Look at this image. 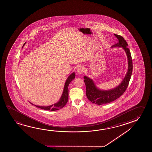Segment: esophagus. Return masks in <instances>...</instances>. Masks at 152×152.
<instances>
[{"label":"esophagus","instance_id":"obj_1","mask_svg":"<svg viewBox=\"0 0 152 152\" xmlns=\"http://www.w3.org/2000/svg\"><path fill=\"white\" fill-rule=\"evenodd\" d=\"M84 71V67L83 66H80L77 68V72L79 74H82Z\"/></svg>","mask_w":152,"mask_h":152}]
</instances>
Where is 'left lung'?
Listing matches in <instances>:
<instances>
[{"instance_id":"obj_1","label":"left lung","mask_w":152,"mask_h":152,"mask_svg":"<svg viewBox=\"0 0 152 152\" xmlns=\"http://www.w3.org/2000/svg\"><path fill=\"white\" fill-rule=\"evenodd\" d=\"M118 42L116 45H112L111 48L121 47L124 49L127 55L128 62V68L127 74L121 83L117 87L109 90H101L98 88L93 80L86 76H84L86 85V94L87 99L93 103L102 105L109 103L121 96L127 89L129 84L132 72V56L126 41L120 35L115 34Z\"/></svg>"}]
</instances>
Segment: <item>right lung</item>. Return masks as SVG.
Segmentation results:
<instances>
[{
  "instance_id": "obj_1",
  "label": "right lung",
  "mask_w": 152,
  "mask_h": 152,
  "mask_svg": "<svg viewBox=\"0 0 152 152\" xmlns=\"http://www.w3.org/2000/svg\"><path fill=\"white\" fill-rule=\"evenodd\" d=\"M25 44V43L23 45V46ZM75 72H72V74L68 77L67 79L65 82L62 95L60 97V100L57 103H56L54 104L51 105L47 106V107L39 106V105H34L40 109L45 110H50V111H56V110H58L62 108L65 106V105L66 104V103H67L68 100V86H69V84L71 82L72 80L75 78ZM31 103L32 105H34L32 103Z\"/></svg>"
}]
</instances>
